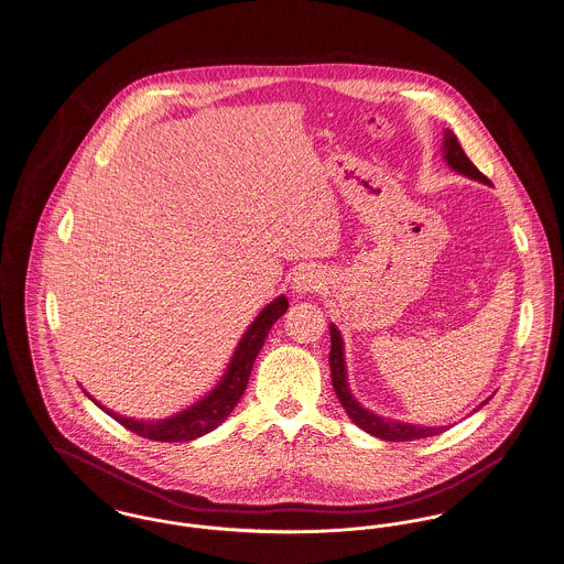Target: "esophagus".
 Masks as SVG:
<instances>
[{
	"label": "esophagus",
	"mask_w": 564,
	"mask_h": 564,
	"mask_svg": "<svg viewBox=\"0 0 564 564\" xmlns=\"http://www.w3.org/2000/svg\"><path fill=\"white\" fill-rule=\"evenodd\" d=\"M322 288V272L311 269V267L297 270L292 279V290L295 294H313V292H319Z\"/></svg>",
	"instance_id": "34e87169"
}]
</instances>
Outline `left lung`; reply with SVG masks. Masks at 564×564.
Masks as SVG:
<instances>
[{"mask_svg": "<svg viewBox=\"0 0 564 564\" xmlns=\"http://www.w3.org/2000/svg\"><path fill=\"white\" fill-rule=\"evenodd\" d=\"M444 161L456 173H460V175H465L469 180L482 182V184H490L488 177L478 171V166L467 159V154L463 152V148H460V143H458V139H456V134L453 131L444 133ZM329 336H332V350H329L332 384H334L336 398L340 400L343 408L349 414L350 421L357 427H361V430L370 433V435H375V437L387 440V442H408V440L412 442V440L431 437V435H437V433L446 431V427H421V425H410V423H398V421L382 419V416H378L375 412L366 410L361 403L350 395L349 382H347V364H345V343H343L340 332L334 325H329ZM486 402L480 403L478 408L486 405Z\"/></svg>", "mask_w": 564, "mask_h": 564, "instance_id": "1", "label": "left lung"}]
</instances>
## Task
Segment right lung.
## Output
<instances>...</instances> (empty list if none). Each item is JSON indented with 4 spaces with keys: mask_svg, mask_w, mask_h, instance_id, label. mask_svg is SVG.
Instances as JSON below:
<instances>
[{
    "mask_svg": "<svg viewBox=\"0 0 564 564\" xmlns=\"http://www.w3.org/2000/svg\"><path fill=\"white\" fill-rule=\"evenodd\" d=\"M290 302L285 295H279L270 302L269 306L262 308V313L253 319V323L247 327V332L242 334L241 343L235 350L226 375L221 376V380L217 382L214 391L209 395H205L200 402L194 403L186 408L184 412L161 419V421H134L120 416L116 412L108 410L106 405L93 400L88 393V398L97 403L101 410H106L113 421H118L122 427L133 431L141 437H148L152 442H189L196 440L215 427H219L230 412L235 410V405L241 400L249 375L253 368V361L258 357V352L262 349L267 336H269L272 323L276 322L285 311H288Z\"/></svg>",
    "mask_w": 564,
    "mask_h": 564,
    "instance_id": "right-lung-1",
    "label": "right lung"
}]
</instances>
